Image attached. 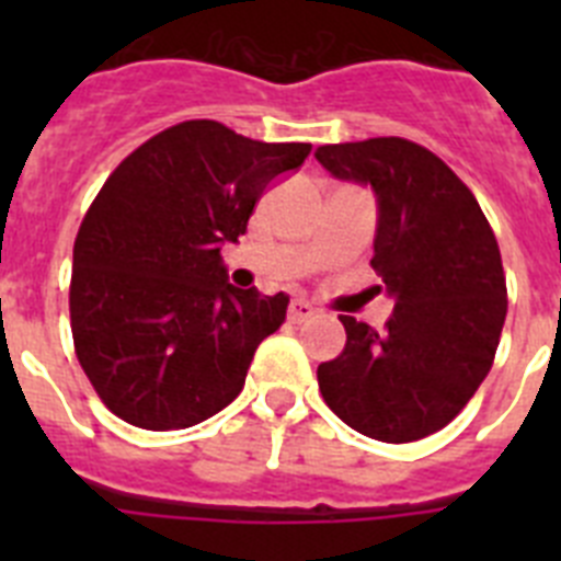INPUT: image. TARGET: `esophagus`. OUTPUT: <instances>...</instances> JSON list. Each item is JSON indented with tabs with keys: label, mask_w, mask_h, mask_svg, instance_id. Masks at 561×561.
Wrapping results in <instances>:
<instances>
[{
	"label": "esophagus",
	"mask_w": 561,
	"mask_h": 561,
	"mask_svg": "<svg viewBox=\"0 0 561 561\" xmlns=\"http://www.w3.org/2000/svg\"><path fill=\"white\" fill-rule=\"evenodd\" d=\"M314 314L317 311L311 309V304H306V300H291L289 304V323H295V325L309 323Z\"/></svg>",
	"instance_id": "34e87169"
}]
</instances>
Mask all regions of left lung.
Masks as SVG:
<instances>
[{
	"label": "left lung",
	"mask_w": 561,
	"mask_h": 561,
	"mask_svg": "<svg viewBox=\"0 0 561 561\" xmlns=\"http://www.w3.org/2000/svg\"><path fill=\"white\" fill-rule=\"evenodd\" d=\"M314 157L379 196L370 266L396 300L385 331L340 314L348 340L317 368L320 393L368 438H427L492 370L508 309L497 238L474 193L419 142L374 137L323 146Z\"/></svg>",
	"instance_id": "1"
}]
</instances>
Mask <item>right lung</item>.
Masks as SVG:
<instances>
[{
  "label": "right lung",
  "instance_id": "right-lung-1",
  "mask_svg": "<svg viewBox=\"0 0 561 561\" xmlns=\"http://www.w3.org/2000/svg\"><path fill=\"white\" fill-rule=\"evenodd\" d=\"M309 142H261L185 121L134 148L89 205L72 250L76 356L117 419L185 430L225 410L289 297L227 284L221 244L247 232Z\"/></svg>",
  "mask_w": 561,
  "mask_h": 561
}]
</instances>
